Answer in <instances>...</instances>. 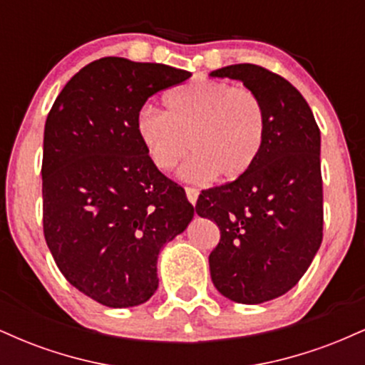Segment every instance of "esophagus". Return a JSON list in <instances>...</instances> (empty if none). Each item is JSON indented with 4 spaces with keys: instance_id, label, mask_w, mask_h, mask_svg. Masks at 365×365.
<instances>
[{
    "instance_id": "34e87169",
    "label": "esophagus",
    "mask_w": 365,
    "mask_h": 365,
    "mask_svg": "<svg viewBox=\"0 0 365 365\" xmlns=\"http://www.w3.org/2000/svg\"><path fill=\"white\" fill-rule=\"evenodd\" d=\"M185 194H187V199L190 200L192 204H195L197 197H199V190H197L195 187H185Z\"/></svg>"
}]
</instances>
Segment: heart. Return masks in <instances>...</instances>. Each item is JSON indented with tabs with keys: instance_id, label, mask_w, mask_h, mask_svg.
<instances>
[{
	"instance_id": "1",
	"label": "heart",
	"mask_w": 365,
	"mask_h": 365,
	"mask_svg": "<svg viewBox=\"0 0 365 365\" xmlns=\"http://www.w3.org/2000/svg\"><path fill=\"white\" fill-rule=\"evenodd\" d=\"M166 108L144 106L135 118L140 144L158 170H175L190 149L183 178L204 182L215 175L230 182L245 175L261 153L266 110L249 87L197 81L171 92Z\"/></svg>"
}]
</instances>
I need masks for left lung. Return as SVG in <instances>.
<instances>
[{
    "label": "left lung",
    "instance_id": "8db88e82",
    "mask_svg": "<svg viewBox=\"0 0 365 365\" xmlns=\"http://www.w3.org/2000/svg\"><path fill=\"white\" fill-rule=\"evenodd\" d=\"M212 77L244 82L266 110V137L250 170L200 192L197 215L215 221L211 279L238 304H261L299 283L322 242L321 132L309 104L282 75L238 63Z\"/></svg>",
    "mask_w": 365,
    "mask_h": 365
}]
</instances>
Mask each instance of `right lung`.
<instances>
[{
    "instance_id": "1",
    "label": "right lung",
    "mask_w": 365,
    "mask_h": 365,
    "mask_svg": "<svg viewBox=\"0 0 365 365\" xmlns=\"http://www.w3.org/2000/svg\"><path fill=\"white\" fill-rule=\"evenodd\" d=\"M187 78L161 63L101 58L70 78L46 120V244L66 282L106 307L153 297L159 250L194 216L185 190L150 163L135 130L150 96Z\"/></svg>"
}]
</instances>
